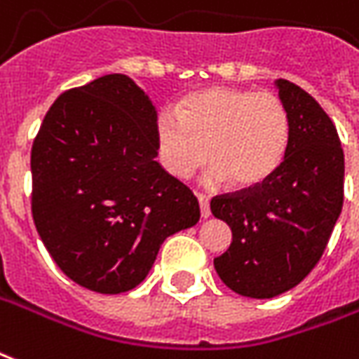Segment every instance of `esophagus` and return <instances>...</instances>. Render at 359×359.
<instances>
[{"mask_svg":"<svg viewBox=\"0 0 359 359\" xmlns=\"http://www.w3.org/2000/svg\"><path fill=\"white\" fill-rule=\"evenodd\" d=\"M198 201H200V213L203 219H207L209 215H211V209H209V200H207V196L203 194H198Z\"/></svg>","mask_w":359,"mask_h":359,"instance_id":"obj_1","label":"esophagus"}]
</instances>
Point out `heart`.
<instances>
[{
    "instance_id": "b5f03b06",
    "label": "heart",
    "mask_w": 359,
    "mask_h": 359,
    "mask_svg": "<svg viewBox=\"0 0 359 359\" xmlns=\"http://www.w3.org/2000/svg\"><path fill=\"white\" fill-rule=\"evenodd\" d=\"M289 142L287 106L268 91L205 87L180 98L177 112L161 110L156 119L158 156L169 175L187 179L209 159L207 180H230L238 190L272 179Z\"/></svg>"
}]
</instances>
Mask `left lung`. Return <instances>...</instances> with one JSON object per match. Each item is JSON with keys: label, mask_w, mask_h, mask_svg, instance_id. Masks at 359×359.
Listing matches in <instances>:
<instances>
[{"label": "left lung", "mask_w": 359, "mask_h": 359, "mask_svg": "<svg viewBox=\"0 0 359 359\" xmlns=\"http://www.w3.org/2000/svg\"><path fill=\"white\" fill-rule=\"evenodd\" d=\"M276 87L291 116L283 165L261 187L211 200V213L232 230L215 270L251 299L278 297L312 272L344 198V152L331 118L299 85L276 79Z\"/></svg>", "instance_id": "1"}]
</instances>
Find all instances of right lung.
<instances>
[{
  "label": "right lung",
  "mask_w": 359,
  "mask_h": 359,
  "mask_svg": "<svg viewBox=\"0 0 359 359\" xmlns=\"http://www.w3.org/2000/svg\"><path fill=\"white\" fill-rule=\"evenodd\" d=\"M150 97L126 74L62 93L32 146V215L72 281L137 287L171 233L200 220L192 190L156 161Z\"/></svg>",
  "instance_id": "right-lung-1"
}]
</instances>
